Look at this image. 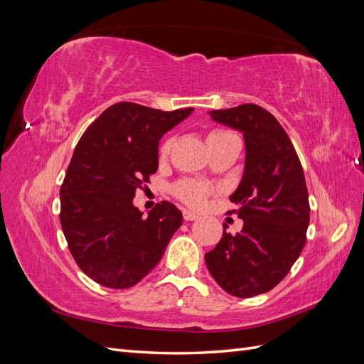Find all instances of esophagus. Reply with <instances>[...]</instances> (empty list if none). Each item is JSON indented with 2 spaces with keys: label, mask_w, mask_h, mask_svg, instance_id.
Instances as JSON below:
<instances>
[{
  "label": "esophagus",
  "mask_w": 364,
  "mask_h": 364,
  "mask_svg": "<svg viewBox=\"0 0 364 364\" xmlns=\"http://www.w3.org/2000/svg\"><path fill=\"white\" fill-rule=\"evenodd\" d=\"M199 217H197L194 213L191 211H183V220L185 222H194V220H197Z\"/></svg>",
  "instance_id": "esophagus-1"
}]
</instances>
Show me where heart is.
Returning <instances> with one entry per match:
<instances>
[{
    "instance_id": "heart-1",
    "label": "heart",
    "mask_w": 364,
    "mask_h": 364,
    "mask_svg": "<svg viewBox=\"0 0 364 364\" xmlns=\"http://www.w3.org/2000/svg\"><path fill=\"white\" fill-rule=\"evenodd\" d=\"M213 135H215V134H213ZM170 147H171V141L167 139L161 146V150H159L162 158L168 155ZM206 193H208V190L205 188V186L200 183H196V182H182L176 186V194H178L183 202H186L194 208H200L203 205Z\"/></svg>"
}]
</instances>
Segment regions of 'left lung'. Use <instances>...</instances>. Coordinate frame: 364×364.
<instances>
[{
	"label": "left lung",
	"mask_w": 364,
	"mask_h": 364,
	"mask_svg": "<svg viewBox=\"0 0 364 364\" xmlns=\"http://www.w3.org/2000/svg\"><path fill=\"white\" fill-rule=\"evenodd\" d=\"M245 139V170L229 196L245 225L205 255L206 267L229 294L252 297L285 278L305 246L310 203L305 176L289 135L266 109L241 105L208 112Z\"/></svg>",
	"instance_id": "1"
}]
</instances>
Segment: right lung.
<instances>
[{
	"instance_id": "right-lung-1",
	"label": "right lung",
	"mask_w": 364,
	"mask_h": 364,
	"mask_svg": "<svg viewBox=\"0 0 364 364\" xmlns=\"http://www.w3.org/2000/svg\"><path fill=\"white\" fill-rule=\"evenodd\" d=\"M193 111L117 103L80 138L60 186V225L77 266L97 284L134 287L181 228L173 203H158L144 217L134 197L159 167L161 138Z\"/></svg>"
}]
</instances>
